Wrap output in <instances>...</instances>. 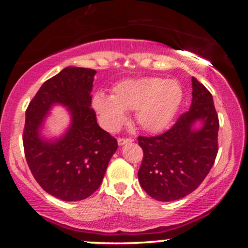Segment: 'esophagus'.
<instances>
[{
    "label": "esophagus",
    "mask_w": 248,
    "mask_h": 248,
    "mask_svg": "<svg viewBox=\"0 0 248 248\" xmlns=\"http://www.w3.org/2000/svg\"><path fill=\"white\" fill-rule=\"evenodd\" d=\"M134 140L132 138H119L118 139V143L119 146H122V144H126V143H129V142H133Z\"/></svg>",
    "instance_id": "obj_1"
}]
</instances>
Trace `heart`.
<instances>
[{"label": "heart", "mask_w": 248, "mask_h": 248, "mask_svg": "<svg viewBox=\"0 0 248 248\" xmlns=\"http://www.w3.org/2000/svg\"><path fill=\"white\" fill-rule=\"evenodd\" d=\"M181 85L158 77L127 79L113 87L112 95L96 93L93 108L108 132H115L127 121V112L135 110V120L143 130L160 132L177 112L182 101Z\"/></svg>", "instance_id": "1"}]
</instances>
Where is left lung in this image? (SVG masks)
<instances>
[{
  "label": "left lung",
  "instance_id": "obj_1",
  "mask_svg": "<svg viewBox=\"0 0 248 248\" xmlns=\"http://www.w3.org/2000/svg\"><path fill=\"white\" fill-rule=\"evenodd\" d=\"M202 121L201 130L193 124ZM219 120L211 93L192 77V102L176 124L157 136H139L143 160L138 176L142 189L160 202L177 201L195 191L218 153Z\"/></svg>",
  "mask_w": 248,
  "mask_h": 248
}]
</instances>
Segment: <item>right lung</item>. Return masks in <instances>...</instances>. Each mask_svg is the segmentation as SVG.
Instances as JSON below:
<instances>
[{"label": "right lung", "instance_id": "1", "mask_svg": "<svg viewBox=\"0 0 248 248\" xmlns=\"http://www.w3.org/2000/svg\"><path fill=\"white\" fill-rule=\"evenodd\" d=\"M96 71L66 67L42 85L25 112L23 147L31 173L51 196L66 202L82 201L100 186L118 141L96 122L91 107ZM69 108L73 121L67 134L56 141L39 136L52 104Z\"/></svg>", "mask_w": 248, "mask_h": 248}]
</instances>
